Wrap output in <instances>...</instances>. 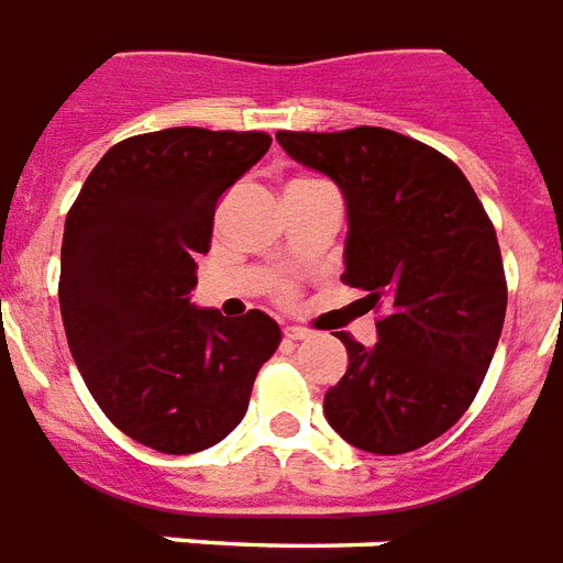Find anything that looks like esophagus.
Returning a JSON list of instances; mask_svg holds the SVG:
<instances>
[{"label":"esophagus","instance_id":"esophagus-1","mask_svg":"<svg viewBox=\"0 0 563 563\" xmlns=\"http://www.w3.org/2000/svg\"><path fill=\"white\" fill-rule=\"evenodd\" d=\"M285 339L287 342H302V339H309V330H302V327H285Z\"/></svg>","mask_w":563,"mask_h":563}]
</instances>
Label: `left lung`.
I'll return each instance as SVG.
<instances>
[{"label": "left lung", "instance_id": "8db88e82", "mask_svg": "<svg viewBox=\"0 0 563 563\" xmlns=\"http://www.w3.org/2000/svg\"><path fill=\"white\" fill-rule=\"evenodd\" d=\"M294 162L330 176L347 209L344 285L384 309L372 347H347V372L323 413L356 450L411 453L453 426L498 347L507 282L495 228L446 155L375 125L278 131Z\"/></svg>", "mask_w": 563, "mask_h": 563}]
</instances>
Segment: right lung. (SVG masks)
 Listing matches in <instances>:
<instances>
[{"label": "right lung", "instance_id": "1", "mask_svg": "<svg viewBox=\"0 0 563 563\" xmlns=\"http://www.w3.org/2000/svg\"><path fill=\"white\" fill-rule=\"evenodd\" d=\"M273 137L264 131L164 129L104 152L65 219L68 347L108 420L158 453L219 444L240 426L278 323L252 309H197V254L216 203Z\"/></svg>", "mask_w": 563, "mask_h": 563}]
</instances>
